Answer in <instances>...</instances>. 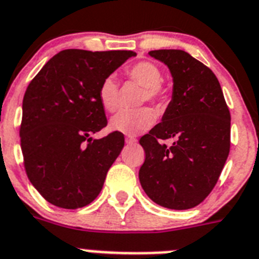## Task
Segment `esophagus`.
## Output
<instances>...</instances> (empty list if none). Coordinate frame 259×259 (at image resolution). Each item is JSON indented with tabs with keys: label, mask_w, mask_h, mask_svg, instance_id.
I'll use <instances>...</instances> for the list:
<instances>
[{
	"label": "esophagus",
	"mask_w": 259,
	"mask_h": 259,
	"mask_svg": "<svg viewBox=\"0 0 259 259\" xmlns=\"http://www.w3.org/2000/svg\"><path fill=\"white\" fill-rule=\"evenodd\" d=\"M125 142H126V143H129V145H132V143H136V142H137V140H136V138H134V137L127 136V137H126Z\"/></svg>",
	"instance_id": "obj_1"
}]
</instances>
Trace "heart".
Segmentation results:
<instances>
[{"mask_svg":"<svg viewBox=\"0 0 259 259\" xmlns=\"http://www.w3.org/2000/svg\"><path fill=\"white\" fill-rule=\"evenodd\" d=\"M125 75L130 80L143 87L142 97H141L142 103L150 101L155 105L162 106L170 99L168 88L162 82V71L155 63L143 60L132 64L125 69ZM99 100L106 112L113 113L119 108L118 84L112 76L105 77L100 84ZM154 121H155V114L153 110L149 108H141V109L119 112L112 118L110 126L119 133L136 136L149 129L150 126H153Z\"/></svg>","mask_w":259,"mask_h":259,"instance_id":"heart-1","label":"heart"}]
</instances>
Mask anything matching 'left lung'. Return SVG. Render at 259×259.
I'll list each match as a JSON object with an SVG mask.
<instances>
[{"instance_id":"obj_1","label":"left lung","mask_w":259,"mask_h":259,"mask_svg":"<svg viewBox=\"0 0 259 259\" xmlns=\"http://www.w3.org/2000/svg\"><path fill=\"white\" fill-rule=\"evenodd\" d=\"M174 77L172 100L140 143L143 191L170 209L196 207L210 193L230 150V113L220 82L207 66L183 50H154ZM172 139L171 145L163 140Z\"/></svg>"}]
</instances>
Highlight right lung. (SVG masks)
I'll return each mask as SVG.
<instances>
[{"instance_id": "1", "label": "right lung", "mask_w": 259, "mask_h": 259, "mask_svg": "<svg viewBox=\"0 0 259 259\" xmlns=\"http://www.w3.org/2000/svg\"><path fill=\"white\" fill-rule=\"evenodd\" d=\"M134 51L64 50L30 81L19 127L27 178L49 203L76 209L99 196L125 138L113 132L93 140L108 123L99 87Z\"/></svg>"}]
</instances>
